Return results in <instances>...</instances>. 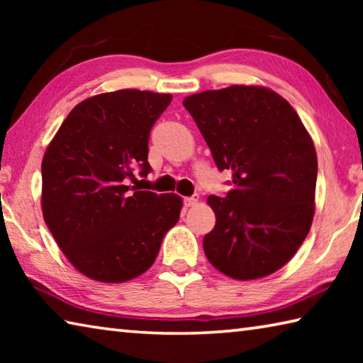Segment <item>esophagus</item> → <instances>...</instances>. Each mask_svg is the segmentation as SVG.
Segmentation results:
<instances>
[{
  "label": "esophagus",
  "mask_w": 363,
  "mask_h": 363,
  "mask_svg": "<svg viewBox=\"0 0 363 363\" xmlns=\"http://www.w3.org/2000/svg\"><path fill=\"white\" fill-rule=\"evenodd\" d=\"M196 203H199V196H196V195H194V196H186V199H184V205H186L187 208L195 206Z\"/></svg>",
  "instance_id": "1"
}]
</instances>
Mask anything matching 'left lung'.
<instances>
[{"mask_svg": "<svg viewBox=\"0 0 363 363\" xmlns=\"http://www.w3.org/2000/svg\"><path fill=\"white\" fill-rule=\"evenodd\" d=\"M184 107L232 189L210 195L216 225L203 238L214 267L255 280L291 259L314 218L317 153L294 108L275 91L233 84L189 96Z\"/></svg>", "mask_w": 363, "mask_h": 363, "instance_id": "left-lung-1", "label": "left lung"}]
</instances>
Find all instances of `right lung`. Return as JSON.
<instances>
[{
    "label": "right lung",
    "instance_id": "add662e5",
    "mask_svg": "<svg viewBox=\"0 0 363 363\" xmlns=\"http://www.w3.org/2000/svg\"><path fill=\"white\" fill-rule=\"evenodd\" d=\"M173 96L120 89L79 102L48 145L41 208L77 270L104 284L139 277L179 220L182 199L128 186L150 173L149 136Z\"/></svg>",
    "mask_w": 363,
    "mask_h": 363
}]
</instances>
